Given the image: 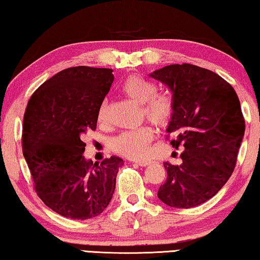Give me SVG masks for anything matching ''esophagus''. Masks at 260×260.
I'll return each mask as SVG.
<instances>
[{"label": "esophagus", "mask_w": 260, "mask_h": 260, "mask_svg": "<svg viewBox=\"0 0 260 260\" xmlns=\"http://www.w3.org/2000/svg\"><path fill=\"white\" fill-rule=\"evenodd\" d=\"M135 163H136L138 167H143V168L149 167V165H150V161H141V160H138V161H135Z\"/></svg>", "instance_id": "1"}]
</instances>
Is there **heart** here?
I'll return each instance as SVG.
<instances>
[{
	"mask_svg": "<svg viewBox=\"0 0 260 260\" xmlns=\"http://www.w3.org/2000/svg\"><path fill=\"white\" fill-rule=\"evenodd\" d=\"M121 91L138 104L150 122L157 126H167L174 115V104L170 97L157 93V86L151 81L131 75L121 84ZM100 123H107L109 118V103L103 101L97 114ZM155 138V133L150 126H142L137 130L126 131L111 141V149L118 155L129 159H146L150 153V145Z\"/></svg>",
	"mask_w": 260,
	"mask_h": 260,
	"instance_id": "heart-1",
	"label": "heart"
}]
</instances>
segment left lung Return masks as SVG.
Here are the masks:
<instances>
[{"label": "left lung", "mask_w": 260, "mask_h": 260, "mask_svg": "<svg viewBox=\"0 0 260 260\" xmlns=\"http://www.w3.org/2000/svg\"><path fill=\"white\" fill-rule=\"evenodd\" d=\"M150 77L170 89L174 115L167 131L174 148H184L182 164L164 161L167 180L158 198L171 208L189 209L212 198L230 178L245 131L235 89L204 68L171 64Z\"/></svg>", "instance_id": "obj_1"}]
</instances>
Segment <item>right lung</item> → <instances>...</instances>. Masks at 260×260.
I'll use <instances>...</instances> for the list:
<instances>
[{
    "label": "right lung",
    "mask_w": 260,
    "mask_h": 260,
    "mask_svg": "<svg viewBox=\"0 0 260 260\" xmlns=\"http://www.w3.org/2000/svg\"><path fill=\"white\" fill-rule=\"evenodd\" d=\"M114 82L111 69L74 67L54 75L30 97L22 150L37 196L52 211L90 219L110 203L123 159H85L82 141L97 125L99 108Z\"/></svg>",
    "instance_id": "right-lung-1"
}]
</instances>
